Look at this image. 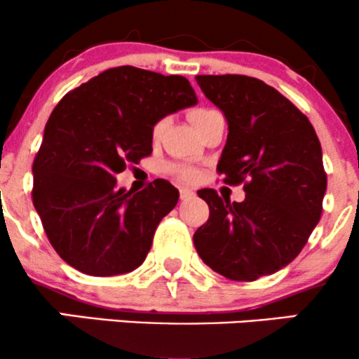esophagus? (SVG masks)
<instances>
[{
	"label": "esophagus",
	"mask_w": 359,
	"mask_h": 359,
	"mask_svg": "<svg viewBox=\"0 0 359 359\" xmlns=\"http://www.w3.org/2000/svg\"><path fill=\"white\" fill-rule=\"evenodd\" d=\"M194 196H196V192H194L192 189H189V187H180V199H182V201L192 199Z\"/></svg>",
	"instance_id": "34e87169"
}]
</instances>
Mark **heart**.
I'll return each instance as SVG.
<instances>
[{
	"mask_svg": "<svg viewBox=\"0 0 359 359\" xmlns=\"http://www.w3.org/2000/svg\"><path fill=\"white\" fill-rule=\"evenodd\" d=\"M209 111H211V109H204V108H197V109L191 111V119H192L194 125H197V123H199V119L205 116ZM165 125H167V121H165V119H162V121H158L154 126V138L155 140H158L160 137H162L163 130H165ZM172 170H174L175 174L184 180H196L197 179V170L191 165H174V167H172Z\"/></svg>",
	"mask_w": 359,
	"mask_h": 359,
	"instance_id": "b5f03b06",
	"label": "heart"
}]
</instances>
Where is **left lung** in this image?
<instances>
[{
	"instance_id": "obj_1",
	"label": "left lung",
	"mask_w": 359,
	"mask_h": 359,
	"mask_svg": "<svg viewBox=\"0 0 359 359\" xmlns=\"http://www.w3.org/2000/svg\"><path fill=\"white\" fill-rule=\"evenodd\" d=\"M197 84L228 121L217 170L245 182L243 203L201 189L209 219L194 233L197 253L229 280L253 282L292 262L323 212L327 187L314 126L285 96L238 74L197 76Z\"/></svg>"
}]
</instances>
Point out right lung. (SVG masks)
I'll use <instances>...</instances> for the list:
<instances>
[{
    "label": "right lung",
    "instance_id": "right-lung-1",
    "mask_svg": "<svg viewBox=\"0 0 359 359\" xmlns=\"http://www.w3.org/2000/svg\"><path fill=\"white\" fill-rule=\"evenodd\" d=\"M197 104L191 82L123 65L62 97L34 160V205L53 250L94 277L145 262L158 222L179 191L156 179L133 194L116 185L126 163L151 154L154 126Z\"/></svg>",
    "mask_w": 359,
    "mask_h": 359
}]
</instances>
